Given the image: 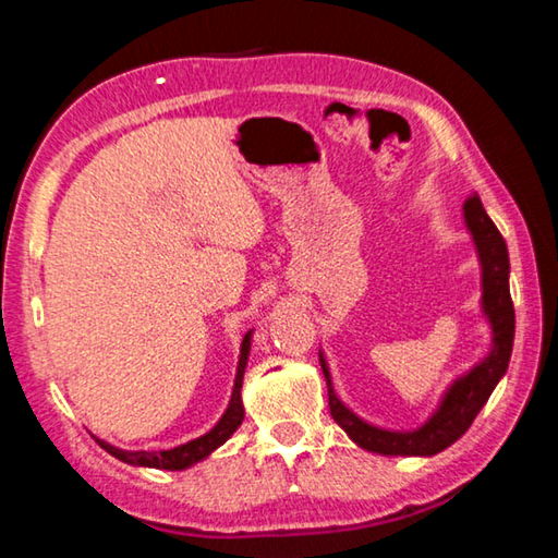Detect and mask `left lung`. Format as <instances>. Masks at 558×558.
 I'll return each mask as SVG.
<instances>
[{
	"label": "left lung",
	"mask_w": 558,
	"mask_h": 558,
	"mask_svg": "<svg viewBox=\"0 0 558 558\" xmlns=\"http://www.w3.org/2000/svg\"><path fill=\"white\" fill-rule=\"evenodd\" d=\"M462 216H465V226L472 235V243H475L480 260V280H483L480 310H483L489 332H493L489 352L485 359H480L472 369L458 376V379L448 386L438 409L428 415V421L423 423V426L413 430H391L359 418V415L349 409V405H344V401L335 393L327 359L319 352V366H323L329 393V413H332L337 426L342 428L359 448L379 452V456H436V452L446 450L458 438L465 436V430L472 426L475 415L487 403L489 393L495 391V386L507 372L514 344V305L512 295H509L507 243L502 235H499L493 219L487 216L477 194H470L465 204H462Z\"/></svg>",
	"instance_id": "left-lung-1"
}]
</instances>
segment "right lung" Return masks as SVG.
<instances>
[{"mask_svg": "<svg viewBox=\"0 0 558 558\" xmlns=\"http://www.w3.org/2000/svg\"><path fill=\"white\" fill-rule=\"evenodd\" d=\"M251 339H253V329H248L241 342V354H239V366H235V379H233V391H231V401L229 409L223 411V415L219 418V423L204 436L194 438L184 442V446H177L172 450H122L118 446H110V442L96 438L98 446L110 452L112 458H118L128 465L135 468H157V470H186L196 465L211 456L216 448H221L226 440H229L235 428L243 423V399H241V386H243V372L245 364H248V354H251Z\"/></svg>", "mask_w": 558, "mask_h": 558, "instance_id": "obj_1", "label": "right lung"}]
</instances>
